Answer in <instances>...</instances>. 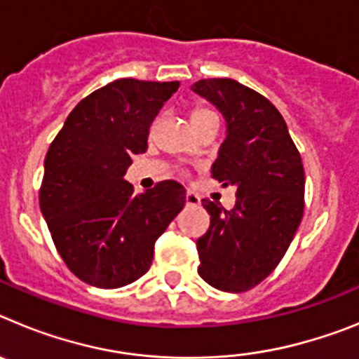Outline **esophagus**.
<instances>
[{
	"instance_id": "34e87169",
	"label": "esophagus",
	"mask_w": 359,
	"mask_h": 359,
	"mask_svg": "<svg viewBox=\"0 0 359 359\" xmlns=\"http://www.w3.org/2000/svg\"><path fill=\"white\" fill-rule=\"evenodd\" d=\"M185 201H187V205H189V207H198L199 203H201V199H199V196L194 194V192H187Z\"/></svg>"
}]
</instances>
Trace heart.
<instances>
[{"label":"heart","mask_w":359,"mask_h":359,"mask_svg":"<svg viewBox=\"0 0 359 359\" xmlns=\"http://www.w3.org/2000/svg\"><path fill=\"white\" fill-rule=\"evenodd\" d=\"M199 113H205V109H198V111H194V115H199ZM192 115V116H194Z\"/></svg>","instance_id":"b5f03b06"}]
</instances>
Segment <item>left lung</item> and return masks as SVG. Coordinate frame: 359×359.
Listing matches in <instances>:
<instances>
[{"instance_id": "8db88e82", "label": "left lung", "mask_w": 359, "mask_h": 359, "mask_svg": "<svg viewBox=\"0 0 359 359\" xmlns=\"http://www.w3.org/2000/svg\"><path fill=\"white\" fill-rule=\"evenodd\" d=\"M192 91L214 104L226 136L212 165L236 187L231 210L203 199L210 228L198 239V273L212 287L241 293L264 280L290 248L304 214L302 158L277 107L233 79H205Z\"/></svg>"}]
</instances>
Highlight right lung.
<instances>
[{"mask_svg": "<svg viewBox=\"0 0 359 359\" xmlns=\"http://www.w3.org/2000/svg\"><path fill=\"white\" fill-rule=\"evenodd\" d=\"M177 88V81L109 82L75 106L46 152L41 212L59 255L86 284L115 290L147 273L154 243L185 207L177 182L135 196L123 180Z\"/></svg>", "mask_w": 359, "mask_h": 359, "instance_id": "right-lung-1", "label": "right lung"}]
</instances>
